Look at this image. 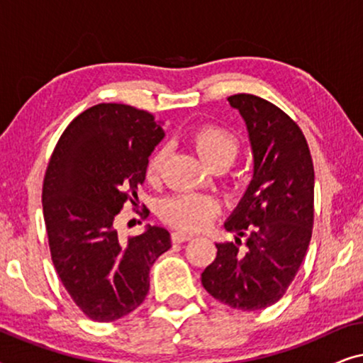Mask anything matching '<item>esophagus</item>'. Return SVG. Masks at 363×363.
<instances>
[{
	"label": "esophagus",
	"instance_id": "1",
	"mask_svg": "<svg viewBox=\"0 0 363 363\" xmlns=\"http://www.w3.org/2000/svg\"><path fill=\"white\" fill-rule=\"evenodd\" d=\"M195 236L193 233H188V231H182V230H177L172 233V240L173 242H183V241H188L191 240V238Z\"/></svg>",
	"mask_w": 363,
	"mask_h": 363
}]
</instances>
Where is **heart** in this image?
<instances>
[{
	"mask_svg": "<svg viewBox=\"0 0 363 363\" xmlns=\"http://www.w3.org/2000/svg\"><path fill=\"white\" fill-rule=\"evenodd\" d=\"M190 140L203 160L213 168H225L231 165L240 150L236 133L218 123H203L191 132ZM167 150L155 148L147 158L145 177L148 182L160 178ZM220 213V203L215 196L203 193H177L163 200L162 216L170 225L182 230H201Z\"/></svg>",
	"mask_w": 363,
	"mask_h": 363,
	"instance_id": "heart-1",
	"label": "heart"
}]
</instances>
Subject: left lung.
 Wrapping results in <instances>:
<instances>
[{"label": "left lung", "instance_id": "1", "mask_svg": "<svg viewBox=\"0 0 363 363\" xmlns=\"http://www.w3.org/2000/svg\"><path fill=\"white\" fill-rule=\"evenodd\" d=\"M228 101L247 125L255 175L225 223L236 241L218 242L201 284L231 309L261 311L286 294L309 247L314 165L304 133L284 111L252 94Z\"/></svg>", "mask_w": 363, "mask_h": 363}]
</instances>
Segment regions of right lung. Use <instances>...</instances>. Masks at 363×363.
Listing matches in <instances>:
<instances>
[{"label": "right lung", "mask_w": 363, "mask_h": 363, "mask_svg": "<svg viewBox=\"0 0 363 363\" xmlns=\"http://www.w3.org/2000/svg\"><path fill=\"white\" fill-rule=\"evenodd\" d=\"M150 112L97 104L74 118L56 143L43 183L51 259L62 286L96 322L130 314L150 289V267L172 247L165 228L148 226L122 240L113 220L137 206L145 163L162 140ZM143 208L140 216H148Z\"/></svg>", "instance_id": "right-lung-1"}]
</instances>
